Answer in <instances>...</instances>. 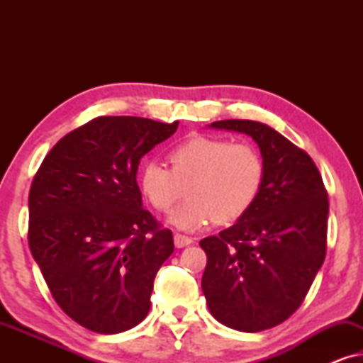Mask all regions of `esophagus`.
Here are the masks:
<instances>
[{"mask_svg":"<svg viewBox=\"0 0 363 363\" xmlns=\"http://www.w3.org/2000/svg\"><path fill=\"white\" fill-rule=\"evenodd\" d=\"M173 241H175V246H177V247H185V246H190V245H191L193 238L185 236V235H180V233H177V235L173 236Z\"/></svg>","mask_w":363,"mask_h":363,"instance_id":"34e87169","label":"esophagus"}]
</instances>
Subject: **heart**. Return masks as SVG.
<instances>
[{
	"instance_id": "1",
	"label": "heart",
	"mask_w": 363,
	"mask_h": 363,
	"mask_svg": "<svg viewBox=\"0 0 363 363\" xmlns=\"http://www.w3.org/2000/svg\"><path fill=\"white\" fill-rule=\"evenodd\" d=\"M167 162L168 167L147 162L138 185L158 211L172 210L186 186L188 200L170 216L186 231L240 220L256 203L266 177L264 158L255 145L225 137H188L170 148Z\"/></svg>"
}]
</instances>
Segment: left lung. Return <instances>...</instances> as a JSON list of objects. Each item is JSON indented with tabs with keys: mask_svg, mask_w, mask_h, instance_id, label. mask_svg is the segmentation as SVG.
Wrapping results in <instances>:
<instances>
[{
	"mask_svg": "<svg viewBox=\"0 0 363 363\" xmlns=\"http://www.w3.org/2000/svg\"><path fill=\"white\" fill-rule=\"evenodd\" d=\"M211 127L250 135L266 177L245 216L200 241L208 257L201 289L223 325L261 332L299 309L325 259L327 190L314 160L274 128L235 118Z\"/></svg>",
	"mask_w": 363,
	"mask_h": 363,
	"instance_id": "obj_1",
	"label": "left lung"
}]
</instances>
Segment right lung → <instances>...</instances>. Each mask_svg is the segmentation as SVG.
I'll list each match as a JSON object with an SVG mask.
<instances>
[{"instance_id":"add662e5","label":"right lung","mask_w":363,"mask_h":363,"mask_svg":"<svg viewBox=\"0 0 363 363\" xmlns=\"http://www.w3.org/2000/svg\"><path fill=\"white\" fill-rule=\"evenodd\" d=\"M178 128L97 117L51 148L29 190L28 241L57 306L79 325L118 334L145 319L173 235L142 206L140 158Z\"/></svg>"}]
</instances>
